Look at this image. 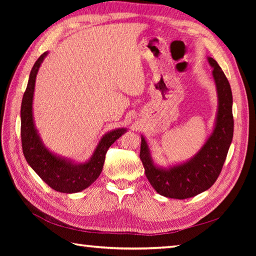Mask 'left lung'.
Listing matches in <instances>:
<instances>
[{
  "mask_svg": "<svg viewBox=\"0 0 256 256\" xmlns=\"http://www.w3.org/2000/svg\"><path fill=\"white\" fill-rule=\"evenodd\" d=\"M208 62L214 67V79L219 98L218 116L214 133L192 160L184 164L162 170L154 165L148 146L142 136L140 158L145 175L157 192L167 198L187 199L209 189L218 179L233 138L232 91L224 72L214 58Z\"/></svg>",
  "mask_w": 256,
  "mask_h": 256,
  "instance_id": "left-lung-1",
  "label": "left lung"
}]
</instances>
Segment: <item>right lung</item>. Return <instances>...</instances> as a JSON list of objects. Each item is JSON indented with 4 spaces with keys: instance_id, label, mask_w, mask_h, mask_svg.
Here are the masks:
<instances>
[{
    "instance_id": "1",
    "label": "right lung",
    "mask_w": 256,
    "mask_h": 256,
    "mask_svg": "<svg viewBox=\"0 0 256 256\" xmlns=\"http://www.w3.org/2000/svg\"><path fill=\"white\" fill-rule=\"evenodd\" d=\"M47 52L37 59L32 68L28 84L24 92L20 106V138L23 154L30 166L48 186L59 192H79L96 180L102 172L108 148L126 132V128H118L106 134L98 144L91 160L84 164L76 165L52 154L38 136L32 121V96L36 74Z\"/></svg>"
}]
</instances>
